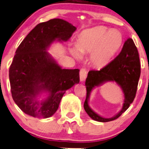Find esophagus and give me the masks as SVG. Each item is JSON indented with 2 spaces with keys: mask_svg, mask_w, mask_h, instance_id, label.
I'll return each mask as SVG.
<instances>
[{
  "mask_svg": "<svg viewBox=\"0 0 149 149\" xmlns=\"http://www.w3.org/2000/svg\"><path fill=\"white\" fill-rule=\"evenodd\" d=\"M87 76V72H86L85 69H81L80 71V79L81 81H84Z\"/></svg>",
  "mask_w": 149,
  "mask_h": 149,
  "instance_id": "obj_1",
  "label": "esophagus"
}]
</instances>
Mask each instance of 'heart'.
Masks as SVG:
<instances>
[{
    "mask_svg": "<svg viewBox=\"0 0 149 149\" xmlns=\"http://www.w3.org/2000/svg\"><path fill=\"white\" fill-rule=\"evenodd\" d=\"M122 33L116 29L109 31L107 28L99 26L82 31L78 36L76 48L82 54H91L92 64L97 67L107 65L114 57L122 44ZM76 48L71 52L75 57L80 55Z\"/></svg>",
    "mask_w": 149,
    "mask_h": 149,
    "instance_id": "heart-1",
    "label": "heart"
}]
</instances>
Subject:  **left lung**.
<instances>
[{
    "mask_svg": "<svg viewBox=\"0 0 149 149\" xmlns=\"http://www.w3.org/2000/svg\"><path fill=\"white\" fill-rule=\"evenodd\" d=\"M140 63L136 46L131 38L125 41L121 52L114 60L100 70H91L86 79V97L84 109L92 119L97 122H110L118 118L129 108L136 95L140 77ZM107 81H116L123 91L125 99L121 111L110 118H103L94 112L88 106V99L92 89Z\"/></svg>",
    "mask_w": 149,
    "mask_h": 149,
    "instance_id": "8db88e82",
    "label": "left lung"
}]
</instances>
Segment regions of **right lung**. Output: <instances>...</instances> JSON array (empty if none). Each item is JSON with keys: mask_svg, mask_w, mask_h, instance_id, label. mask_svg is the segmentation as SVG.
<instances>
[{"mask_svg": "<svg viewBox=\"0 0 149 149\" xmlns=\"http://www.w3.org/2000/svg\"><path fill=\"white\" fill-rule=\"evenodd\" d=\"M76 30L66 20L54 18L37 24L18 46L9 77L13 100L24 113L49 118L66 91L79 83L78 69H62L47 52L53 42L67 41ZM44 92L48 97L38 100Z\"/></svg>", "mask_w": 149, "mask_h": 149, "instance_id": "1", "label": "right lung"}]
</instances>
